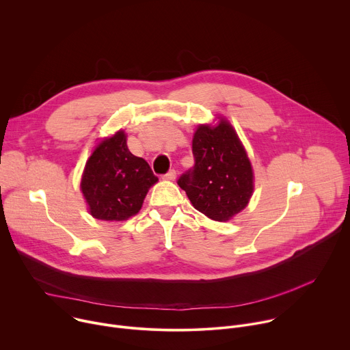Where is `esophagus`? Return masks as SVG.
I'll return each mask as SVG.
<instances>
[{"label": "esophagus", "mask_w": 350, "mask_h": 350, "mask_svg": "<svg viewBox=\"0 0 350 350\" xmlns=\"http://www.w3.org/2000/svg\"><path fill=\"white\" fill-rule=\"evenodd\" d=\"M163 177H165L166 180H169V181H174L176 177H177V173H176V170H170V172L166 173Z\"/></svg>", "instance_id": "obj_1"}]
</instances>
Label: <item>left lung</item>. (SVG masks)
I'll list each match as a JSON object with an SVG mask.
<instances>
[{
  "instance_id": "left-lung-1",
  "label": "left lung",
  "mask_w": 350,
  "mask_h": 350,
  "mask_svg": "<svg viewBox=\"0 0 350 350\" xmlns=\"http://www.w3.org/2000/svg\"><path fill=\"white\" fill-rule=\"evenodd\" d=\"M215 120V124L196 127L192 137L195 166L180 177L178 185L196 211L226 223L251 201L255 174L232 124L223 116Z\"/></svg>"
}]
</instances>
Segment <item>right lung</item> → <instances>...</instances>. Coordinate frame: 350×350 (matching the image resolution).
<instances>
[{
	"mask_svg": "<svg viewBox=\"0 0 350 350\" xmlns=\"http://www.w3.org/2000/svg\"><path fill=\"white\" fill-rule=\"evenodd\" d=\"M157 183L149 165L129 151L126 131L118 130L92 148L80 191L94 219L124 221L141 211L149 188Z\"/></svg>",
	"mask_w": 350,
	"mask_h": 350,
	"instance_id": "obj_1",
	"label": "right lung"
}]
</instances>
